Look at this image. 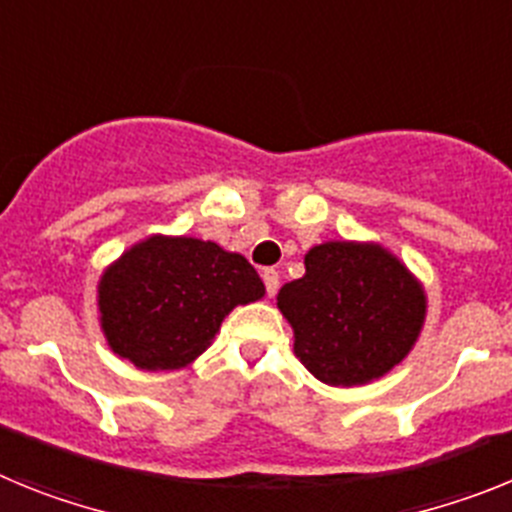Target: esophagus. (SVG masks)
I'll list each match as a JSON object with an SVG mask.
<instances>
[{
  "label": "esophagus",
  "instance_id": "34e87169",
  "mask_svg": "<svg viewBox=\"0 0 512 512\" xmlns=\"http://www.w3.org/2000/svg\"><path fill=\"white\" fill-rule=\"evenodd\" d=\"M261 279H264V284H266V295H269V297L277 295L279 271L277 269H264V271H261Z\"/></svg>",
  "mask_w": 512,
  "mask_h": 512
}]
</instances>
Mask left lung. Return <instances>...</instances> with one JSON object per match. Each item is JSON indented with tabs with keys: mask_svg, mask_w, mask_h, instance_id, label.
I'll return each instance as SVG.
<instances>
[{
	"mask_svg": "<svg viewBox=\"0 0 512 512\" xmlns=\"http://www.w3.org/2000/svg\"><path fill=\"white\" fill-rule=\"evenodd\" d=\"M277 307L295 330V356L330 387L392 372L413 351L428 297L413 271L379 243L328 241L305 253V277Z\"/></svg>",
	"mask_w": 512,
	"mask_h": 512,
	"instance_id": "left-lung-1",
	"label": "left lung"
}]
</instances>
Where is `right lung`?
<instances>
[{"mask_svg": "<svg viewBox=\"0 0 512 512\" xmlns=\"http://www.w3.org/2000/svg\"><path fill=\"white\" fill-rule=\"evenodd\" d=\"M266 295L241 253L187 235H148L102 271L107 346L146 372H174L212 343L233 307Z\"/></svg>", "mask_w": 512, "mask_h": 512, "instance_id": "right-lung-1", "label": "right lung"}]
</instances>
